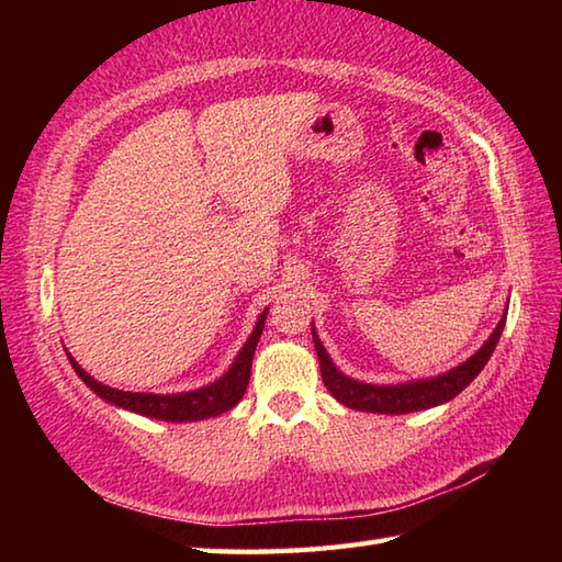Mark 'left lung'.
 I'll use <instances>...</instances> for the list:
<instances>
[{
	"mask_svg": "<svg viewBox=\"0 0 562 562\" xmlns=\"http://www.w3.org/2000/svg\"><path fill=\"white\" fill-rule=\"evenodd\" d=\"M505 318H507V314L499 318L497 328L493 330V336L487 338L483 348L475 352L471 360H465L461 367L451 369V372L441 374L437 379L415 381V384H401V386H372V384H360V381L342 376L338 369L333 367L328 352L324 350V345H321L316 333L312 330L316 352H318V362H321V379H324V384L333 393V396L355 411L398 415V413L432 408V405L447 403L453 396H459V393L481 374V369L487 364V360H491L499 336H503Z\"/></svg>",
	"mask_w": 562,
	"mask_h": 562,
	"instance_id": "left-lung-1",
	"label": "left lung"
}]
</instances>
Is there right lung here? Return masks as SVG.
<instances>
[{
    "mask_svg": "<svg viewBox=\"0 0 562 562\" xmlns=\"http://www.w3.org/2000/svg\"><path fill=\"white\" fill-rule=\"evenodd\" d=\"M266 314L268 312L260 314L256 330L250 333V338L246 340L244 350L238 352L236 362L232 364L229 372H226L217 381V384H210V386L198 389V391L173 393V396L117 391V389L99 384L97 379H91L75 360H71V357H69V362H71V367H75V372L79 374L83 384L113 405H121V408L135 411L139 415L157 417V420H171V423L202 420V417H212V415L229 411L238 401H241V396L246 393V386H248V379H250V362H254V352H256V345L260 340V330H262V324H266Z\"/></svg>",
    "mask_w": 562,
    "mask_h": 562,
    "instance_id": "right-lung-1",
    "label": "right lung"
}]
</instances>
